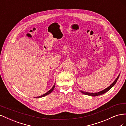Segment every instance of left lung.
<instances>
[{
	"label": "left lung",
	"mask_w": 126,
	"mask_h": 126,
	"mask_svg": "<svg viewBox=\"0 0 126 126\" xmlns=\"http://www.w3.org/2000/svg\"><path fill=\"white\" fill-rule=\"evenodd\" d=\"M119 75L118 76V77L116 78V79L115 80V81H114L111 85H110V86H109L107 88L105 89L104 90H102V91H100V92L96 93H87V92H85V91H82V90H81L80 91H81V92L82 93H83V94H86V95H88V96H93V97H96V96H100V95L105 94V93H106V92H107V91H108V90H109L110 89H111V88H112V87H113L114 85H115L116 84V82H117V80H118V78H119Z\"/></svg>",
	"instance_id": "8db88e82"
}]
</instances>
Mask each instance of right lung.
<instances>
[{
  "label": "right lung",
  "instance_id": "right-lung-1",
  "mask_svg": "<svg viewBox=\"0 0 126 126\" xmlns=\"http://www.w3.org/2000/svg\"><path fill=\"white\" fill-rule=\"evenodd\" d=\"M55 86L54 85V86L52 87V88L49 90V91H48V92H47L46 93H45V94H43V95H41V96H39V97H35V98H41V97H45V96H47V95H48V94H50L52 91H53V90H54V88H55Z\"/></svg>",
  "mask_w": 126,
  "mask_h": 126
}]
</instances>
